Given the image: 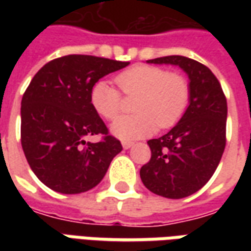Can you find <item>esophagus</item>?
Returning a JSON list of instances; mask_svg holds the SVG:
<instances>
[{
  "mask_svg": "<svg viewBox=\"0 0 251 251\" xmlns=\"http://www.w3.org/2000/svg\"><path fill=\"white\" fill-rule=\"evenodd\" d=\"M133 144H134V142H131V141H122V147L125 148V149H129V148L133 147Z\"/></svg>",
  "mask_w": 251,
  "mask_h": 251,
  "instance_id": "34e87169",
  "label": "esophagus"
}]
</instances>
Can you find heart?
Wrapping results in <instances>:
<instances>
[{
  "label": "heart",
  "instance_id": "b5f03b06",
  "mask_svg": "<svg viewBox=\"0 0 251 251\" xmlns=\"http://www.w3.org/2000/svg\"><path fill=\"white\" fill-rule=\"evenodd\" d=\"M115 83L125 97H136L131 104L136 113L120 117L111 125V133L121 140L147 137L157 125L160 129H169L188 109L191 86L183 72L138 64L118 74ZM119 90L106 82H97L91 87V106L104 120H114L121 113L124 99Z\"/></svg>",
  "mask_w": 251,
  "mask_h": 251
}]
</instances>
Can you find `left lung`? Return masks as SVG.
Here are the masks:
<instances>
[{"instance_id":"8db88e82","label":"left lung","mask_w":251,"mask_h":251,"mask_svg":"<svg viewBox=\"0 0 251 251\" xmlns=\"http://www.w3.org/2000/svg\"><path fill=\"white\" fill-rule=\"evenodd\" d=\"M148 63L181 67L189 77L191 98L183 118L163 137L148 141L151 160L140 169L144 185L168 199H181L207 184L226 147V95L208 67L179 55Z\"/></svg>"}]
</instances>
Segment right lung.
Here are the masks:
<instances>
[{
	"instance_id": "right-lung-1",
	"label": "right lung",
	"mask_w": 251,
	"mask_h": 251,
	"mask_svg": "<svg viewBox=\"0 0 251 251\" xmlns=\"http://www.w3.org/2000/svg\"><path fill=\"white\" fill-rule=\"evenodd\" d=\"M129 62L90 55L57 57L37 71L21 100V147L43 184L66 195L82 194L100 183L122 151L90 102L100 77ZM87 135H100L86 143Z\"/></svg>"
}]
</instances>
